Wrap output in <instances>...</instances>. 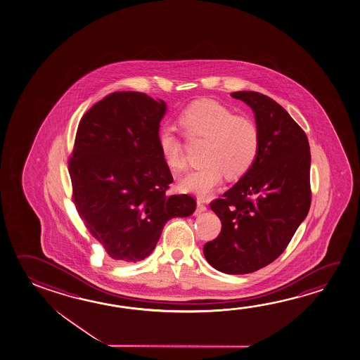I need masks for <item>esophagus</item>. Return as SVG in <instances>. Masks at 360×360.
Listing matches in <instances>:
<instances>
[{
	"label": "esophagus",
	"instance_id": "1",
	"mask_svg": "<svg viewBox=\"0 0 360 360\" xmlns=\"http://www.w3.org/2000/svg\"><path fill=\"white\" fill-rule=\"evenodd\" d=\"M205 210H207L205 204H204L201 200L196 201V214L204 213Z\"/></svg>",
	"mask_w": 360,
	"mask_h": 360
}]
</instances>
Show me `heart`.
Segmentation results:
<instances>
[{
	"label": "heart",
	"instance_id": "heart-1",
	"mask_svg": "<svg viewBox=\"0 0 360 360\" xmlns=\"http://www.w3.org/2000/svg\"><path fill=\"white\" fill-rule=\"evenodd\" d=\"M179 122L193 137L207 139L205 166L191 171L179 181V189L198 198H207L219 188L224 176H243L255 164L259 150V134L248 118L213 99H199L180 115ZM158 146L166 166L172 171L184 167L183 143L176 132L160 128Z\"/></svg>",
	"mask_w": 360,
	"mask_h": 360
}]
</instances>
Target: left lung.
Instances as JSON below:
<instances>
[{
    "label": "left lung",
    "mask_w": 360,
    "mask_h": 360,
    "mask_svg": "<svg viewBox=\"0 0 360 360\" xmlns=\"http://www.w3.org/2000/svg\"><path fill=\"white\" fill-rule=\"evenodd\" d=\"M250 105L259 134L255 164L210 204L221 231L204 245L223 274L256 272L274 262L305 220L311 202L309 141L283 107L257 91H234Z\"/></svg>",
    "instance_id": "obj_1"
}]
</instances>
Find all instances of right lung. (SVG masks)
Instances as JSON below:
<instances>
[{"instance_id":"obj_1","label":"right lung","mask_w":360,"mask_h":360,"mask_svg":"<svg viewBox=\"0 0 360 360\" xmlns=\"http://www.w3.org/2000/svg\"><path fill=\"white\" fill-rule=\"evenodd\" d=\"M162 99L117 91L80 120L69 174L88 231L121 264L150 256L165 223L195 212L194 198L166 195L174 179L158 146Z\"/></svg>"}]
</instances>
